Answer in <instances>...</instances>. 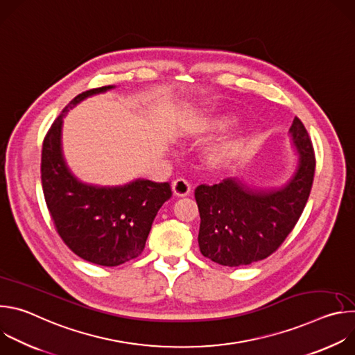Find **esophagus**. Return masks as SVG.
<instances>
[{"label": "esophagus", "mask_w": 355, "mask_h": 355, "mask_svg": "<svg viewBox=\"0 0 355 355\" xmlns=\"http://www.w3.org/2000/svg\"><path fill=\"white\" fill-rule=\"evenodd\" d=\"M171 188H173V193L175 196H180V198L187 196L191 192V184L187 180H184V178H177L171 184Z\"/></svg>", "instance_id": "esophagus-1"}]
</instances>
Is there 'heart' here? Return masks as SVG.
Listing matches in <instances>:
<instances>
[{
	"instance_id": "obj_1",
	"label": "heart",
	"mask_w": 355,
	"mask_h": 355,
	"mask_svg": "<svg viewBox=\"0 0 355 355\" xmlns=\"http://www.w3.org/2000/svg\"><path fill=\"white\" fill-rule=\"evenodd\" d=\"M226 125L225 119L219 118H199L196 122L192 123L189 133H204V132H211L220 129L222 126ZM239 151V140L237 139H226L222 140L214 146H211L207 153L205 159L209 166L212 167H223L227 166L236 156Z\"/></svg>"
}]
</instances>
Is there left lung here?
Listing matches in <instances>:
<instances>
[{
  "label": "left lung",
  "instance_id": "1",
  "mask_svg": "<svg viewBox=\"0 0 355 355\" xmlns=\"http://www.w3.org/2000/svg\"><path fill=\"white\" fill-rule=\"evenodd\" d=\"M289 135L297 163L284 185L256 188L230 177L215 185L196 187L198 243L209 260L227 267L264 260L295 227L312 189L316 160L308 130L296 116Z\"/></svg>",
  "mask_w": 355,
  "mask_h": 355
}]
</instances>
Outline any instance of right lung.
Returning a JSON list of instances; mask_svg holds the SVG:
<instances>
[{"instance_id": "right-lung-1", "label": "right lung", "mask_w": 355, "mask_h": 355, "mask_svg": "<svg viewBox=\"0 0 355 355\" xmlns=\"http://www.w3.org/2000/svg\"><path fill=\"white\" fill-rule=\"evenodd\" d=\"M112 88L88 89L70 101L43 140L40 164L46 205L59 236L78 257L104 267L141 254L151 223L173 195L168 182L137 178L99 187L80 181L69 168L62 147L63 118L85 98Z\"/></svg>"}]
</instances>
